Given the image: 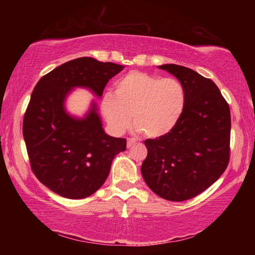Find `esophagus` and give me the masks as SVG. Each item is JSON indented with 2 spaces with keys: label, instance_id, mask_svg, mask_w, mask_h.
Here are the masks:
<instances>
[{
  "label": "esophagus",
  "instance_id": "esophagus-1",
  "mask_svg": "<svg viewBox=\"0 0 255 255\" xmlns=\"http://www.w3.org/2000/svg\"><path fill=\"white\" fill-rule=\"evenodd\" d=\"M135 144H136L135 138H128V139H127V147L128 148H131Z\"/></svg>",
  "mask_w": 255,
  "mask_h": 255
}]
</instances>
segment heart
Segmentation results:
<instances>
[{
	"label": "heart",
	"instance_id": "b5f03b06",
	"mask_svg": "<svg viewBox=\"0 0 255 255\" xmlns=\"http://www.w3.org/2000/svg\"><path fill=\"white\" fill-rule=\"evenodd\" d=\"M187 106L183 84L173 77L132 71L115 83V94L102 99L103 116L116 133H123L131 122L136 131L152 138L171 132Z\"/></svg>",
	"mask_w": 255,
	"mask_h": 255
}]
</instances>
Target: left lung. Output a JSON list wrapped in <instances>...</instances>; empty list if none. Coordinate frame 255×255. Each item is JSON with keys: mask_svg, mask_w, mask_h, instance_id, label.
I'll return each instance as SVG.
<instances>
[{"mask_svg": "<svg viewBox=\"0 0 255 255\" xmlns=\"http://www.w3.org/2000/svg\"><path fill=\"white\" fill-rule=\"evenodd\" d=\"M174 75L187 92L182 118L171 132L146 139L140 171L146 184L163 199L183 201L205 191L230 162L231 111L210 79L191 68L158 66Z\"/></svg>", "mask_w": 255, "mask_h": 255, "instance_id": "1", "label": "left lung"}]
</instances>
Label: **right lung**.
<instances>
[{
	"mask_svg": "<svg viewBox=\"0 0 255 255\" xmlns=\"http://www.w3.org/2000/svg\"><path fill=\"white\" fill-rule=\"evenodd\" d=\"M123 65L81 57L64 63L41 77L23 118V138L31 170L51 191L68 199H83L101 188L115 156L126 150V139L107 135L96 102L84 118L65 110L74 88L101 98Z\"/></svg>",
	"mask_w": 255,
	"mask_h": 255,
	"instance_id": "obj_1",
	"label": "right lung"
}]
</instances>
